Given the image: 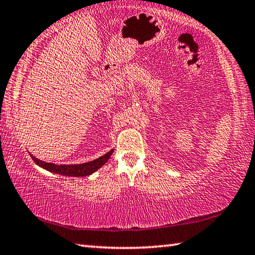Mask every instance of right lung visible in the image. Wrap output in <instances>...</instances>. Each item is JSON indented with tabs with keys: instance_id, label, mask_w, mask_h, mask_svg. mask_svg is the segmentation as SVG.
<instances>
[{
	"instance_id": "1",
	"label": "right lung",
	"mask_w": 255,
	"mask_h": 255,
	"mask_svg": "<svg viewBox=\"0 0 255 255\" xmlns=\"http://www.w3.org/2000/svg\"><path fill=\"white\" fill-rule=\"evenodd\" d=\"M112 153H114V149H111L110 152L102 155L101 157L94 159V161L88 162V163H82V164H73V165H57V164H54V163H46L32 156L31 154L30 155H31V158L33 159L37 165L41 166L42 169H45L47 171L53 172V173L68 175V176H86V175L92 174L93 172H96L97 170L100 169L102 165H105V164L108 162V159L110 158Z\"/></svg>"
}]
</instances>
